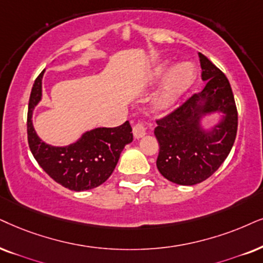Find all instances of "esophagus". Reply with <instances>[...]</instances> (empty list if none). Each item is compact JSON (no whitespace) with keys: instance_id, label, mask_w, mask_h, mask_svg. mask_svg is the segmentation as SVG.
Wrapping results in <instances>:
<instances>
[{"instance_id":"esophagus-1","label":"esophagus","mask_w":263,"mask_h":263,"mask_svg":"<svg viewBox=\"0 0 263 263\" xmlns=\"http://www.w3.org/2000/svg\"><path fill=\"white\" fill-rule=\"evenodd\" d=\"M147 134V127H145V125L143 124V122H137L134 126V136L135 138H142L143 136H145Z\"/></svg>"}]
</instances>
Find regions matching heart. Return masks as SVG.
I'll return each mask as SVG.
<instances>
[{"label": "heart", "instance_id": "heart-1", "mask_svg": "<svg viewBox=\"0 0 263 263\" xmlns=\"http://www.w3.org/2000/svg\"><path fill=\"white\" fill-rule=\"evenodd\" d=\"M170 66L168 62H162L155 66L152 75L154 80L161 79L166 75L154 98L156 109L161 111L174 108L182 96L192 87L197 76L194 66L189 63L178 64L167 74Z\"/></svg>", "mask_w": 263, "mask_h": 263}]
</instances>
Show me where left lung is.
<instances>
[{"instance_id":"left-lung-1","label":"left lung","mask_w":263,"mask_h":263,"mask_svg":"<svg viewBox=\"0 0 263 263\" xmlns=\"http://www.w3.org/2000/svg\"><path fill=\"white\" fill-rule=\"evenodd\" d=\"M199 59L201 79L206 81L204 89L156 120L154 129L160 147L158 170L181 185L197 184L210 177L228 156L238 128V111L228 79L204 54L199 53ZM212 112H222L221 121L204 130L201 119Z\"/></svg>"}]
</instances>
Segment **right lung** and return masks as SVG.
<instances>
[{
  "label": "right lung",
  "mask_w": 263,
  "mask_h": 263,
  "mask_svg": "<svg viewBox=\"0 0 263 263\" xmlns=\"http://www.w3.org/2000/svg\"><path fill=\"white\" fill-rule=\"evenodd\" d=\"M43 72L35 80L30 93L26 124L30 151L43 171L63 187L75 192L98 187L110 177L122 149L134 139L131 125L126 121L118 127L91 129L65 147L42 142L32 126V112L42 97Z\"/></svg>",
  "instance_id": "add662e5"
}]
</instances>
